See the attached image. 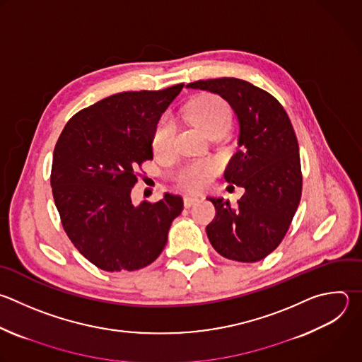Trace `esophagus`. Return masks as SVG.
Wrapping results in <instances>:
<instances>
[{
  "label": "esophagus",
  "instance_id": "esophagus-1",
  "mask_svg": "<svg viewBox=\"0 0 362 362\" xmlns=\"http://www.w3.org/2000/svg\"><path fill=\"white\" fill-rule=\"evenodd\" d=\"M199 202V199L197 197H193V196H185V199H183V204H185V207H192L193 204H196Z\"/></svg>",
  "mask_w": 362,
  "mask_h": 362
}]
</instances>
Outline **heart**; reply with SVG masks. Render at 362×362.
I'll return each mask as SVG.
<instances>
[{
    "label": "heart",
    "instance_id": "obj_1",
    "mask_svg": "<svg viewBox=\"0 0 362 362\" xmlns=\"http://www.w3.org/2000/svg\"><path fill=\"white\" fill-rule=\"evenodd\" d=\"M186 117L206 135L223 134L230 124V109L227 103L216 95H202L186 106ZM175 127L169 116H163L155 127L152 135V149L156 155H166L172 149ZM216 172L213 160H193L182 165L173 173L175 183L189 192L204 189L210 176Z\"/></svg>",
    "mask_w": 362,
    "mask_h": 362
}]
</instances>
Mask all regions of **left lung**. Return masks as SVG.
<instances>
[{
    "label": "left lung",
    "instance_id": "obj_1",
    "mask_svg": "<svg viewBox=\"0 0 362 362\" xmlns=\"http://www.w3.org/2000/svg\"><path fill=\"white\" fill-rule=\"evenodd\" d=\"M187 88L220 95L238 120V151L224 179L246 192L235 206L207 197L216 209L207 237L220 256L256 263L279 247L301 199L298 142L290 117L273 95L243 79L196 81Z\"/></svg>",
    "mask_w": 362,
    "mask_h": 362
}]
</instances>
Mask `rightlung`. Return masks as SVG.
<instances>
[{
	"instance_id": "1",
	"label": "right lung",
	"mask_w": 362,
	"mask_h": 362,
	"mask_svg": "<svg viewBox=\"0 0 362 362\" xmlns=\"http://www.w3.org/2000/svg\"><path fill=\"white\" fill-rule=\"evenodd\" d=\"M183 86L107 96L74 115L59 135L51 170L55 206L72 245L100 270L153 263L183 210L177 194L138 206L131 199L135 170L153 159L155 127Z\"/></svg>"
}]
</instances>
